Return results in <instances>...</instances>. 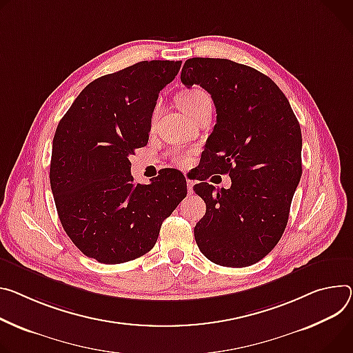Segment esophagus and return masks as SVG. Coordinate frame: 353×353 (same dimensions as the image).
<instances>
[{
	"mask_svg": "<svg viewBox=\"0 0 353 353\" xmlns=\"http://www.w3.org/2000/svg\"><path fill=\"white\" fill-rule=\"evenodd\" d=\"M187 190H188V194H193V180H190L187 177Z\"/></svg>",
	"mask_w": 353,
	"mask_h": 353,
	"instance_id": "34e87169",
	"label": "esophagus"
}]
</instances>
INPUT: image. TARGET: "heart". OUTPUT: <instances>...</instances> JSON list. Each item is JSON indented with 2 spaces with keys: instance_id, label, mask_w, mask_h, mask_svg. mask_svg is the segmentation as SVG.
Instances as JSON below:
<instances>
[{
  "instance_id": "b5f03b06",
  "label": "heart",
  "mask_w": 353,
  "mask_h": 353,
  "mask_svg": "<svg viewBox=\"0 0 353 353\" xmlns=\"http://www.w3.org/2000/svg\"><path fill=\"white\" fill-rule=\"evenodd\" d=\"M179 104L187 115H191L193 112H196L199 108H201L203 105L211 104V97L201 88H191L188 91H184L180 95ZM157 110H159V107H156L154 115H156ZM173 159L181 166H187L191 162V154L187 150H179V152L174 153Z\"/></svg>"
}]
</instances>
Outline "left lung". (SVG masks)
Segmentation results:
<instances>
[{"mask_svg":"<svg viewBox=\"0 0 353 353\" xmlns=\"http://www.w3.org/2000/svg\"><path fill=\"white\" fill-rule=\"evenodd\" d=\"M181 83L211 94L216 123L201 154L215 174H230L231 187L194 185L207 205L194 228L196 242L211 262L245 268L263 259L285 225L301 169L300 123L276 83L228 59L185 60Z\"/></svg>","mask_w":353,"mask_h":353,"instance_id":"obj_1","label":"left lung"}]
</instances>
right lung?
Segmentation results:
<instances>
[{
  "instance_id": "add662e5",
  "label": "right lung",
  "mask_w": 353,
  "mask_h": 353,
  "mask_svg": "<svg viewBox=\"0 0 353 353\" xmlns=\"http://www.w3.org/2000/svg\"><path fill=\"white\" fill-rule=\"evenodd\" d=\"M181 61L145 60L91 81L57 125L50 160L56 210L72 242L117 265L149 252L187 194L183 173L163 169L137 184L130 156L148 143L159 92Z\"/></svg>"
}]
</instances>
